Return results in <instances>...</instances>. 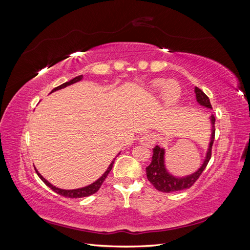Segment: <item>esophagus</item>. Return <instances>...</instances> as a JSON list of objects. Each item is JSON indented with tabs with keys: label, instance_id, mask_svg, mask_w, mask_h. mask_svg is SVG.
Wrapping results in <instances>:
<instances>
[{
	"label": "esophagus",
	"instance_id": "obj_1",
	"mask_svg": "<svg viewBox=\"0 0 250 250\" xmlns=\"http://www.w3.org/2000/svg\"><path fill=\"white\" fill-rule=\"evenodd\" d=\"M140 143H141V145L150 148L154 145L155 139L151 133H145L142 135V138L140 139Z\"/></svg>",
	"mask_w": 250,
	"mask_h": 250
}]
</instances>
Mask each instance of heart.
<instances>
[{
	"mask_svg": "<svg viewBox=\"0 0 250 250\" xmlns=\"http://www.w3.org/2000/svg\"><path fill=\"white\" fill-rule=\"evenodd\" d=\"M151 87L155 92L163 94L164 100L168 105H175L181 97V87L176 81L156 79L151 83Z\"/></svg>",
	"mask_w": 250,
	"mask_h": 250,
	"instance_id": "heart-1",
	"label": "heart"
}]
</instances>
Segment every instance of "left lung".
Segmentation results:
<instances>
[{
	"label": "left lung",
	"instance_id": "obj_1",
	"mask_svg": "<svg viewBox=\"0 0 250 250\" xmlns=\"http://www.w3.org/2000/svg\"><path fill=\"white\" fill-rule=\"evenodd\" d=\"M194 92L196 95V101L198 102V104L203 107L211 109V105H210L208 97L198 87H195ZM209 121L211 125V129H210L211 132H210V138H209V143L208 146L206 157H204L200 167L192 174H188V175L180 176V177L173 175L172 173L168 171L167 167H166L165 149L160 146H155L153 148L152 161H151L150 165L146 168V174H147L148 180L153 185V187L156 188V190L164 193H171V192L186 190V188H191L194 185L195 181L198 179V177L201 175L202 171L206 169V167L209 162V158L211 155V146H213V143L215 140L216 119L214 115H210Z\"/></svg>",
	"mask_w": 250,
	"mask_h": 250
}]
</instances>
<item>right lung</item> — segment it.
I'll return each instance as SVG.
<instances>
[{
	"label": "right lung",
	"mask_w": 250,
	"mask_h": 250,
	"mask_svg": "<svg viewBox=\"0 0 250 250\" xmlns=\"http://www.w3.org/2000/svg\"><path fill=\"white\" fill-rule=\"evenodd\" d=\"M82 78H83L82 75H80V76L75 77L74 79H72V80H70V81H67V82L63 83V84L55 87L54 89L52 90L51 93L56 92V90H58V89L64 88V87L69 86V85H71V84H74V83H76V82L80 81ZM113 162H115V160H113V161L110 163V165L108 166V168L106 169V171H105V172L103 173V175H102L100 178H98L96 181H94L93 184H90V185H88V186H86V187H83V188H74V190H63V188H57V187H55V186H53L52 184L49 183V181H48L46 178H43V177L42 176V174L36 170V168H35V171H36V173H37V175L40 176V178L43 181V183L46 184V185L51 188V190L56 192L57 194L62 195V196H64V197H67V198H82V197H87V196L93 195V194H95L96 192H98V190H99L100 187L102 186L103 181L105 180V178L107 177L108 173L110 172V170H111V168H112Z\"/></svg>",
	"instance_id": "right-lung-1"
}]
</instances>
